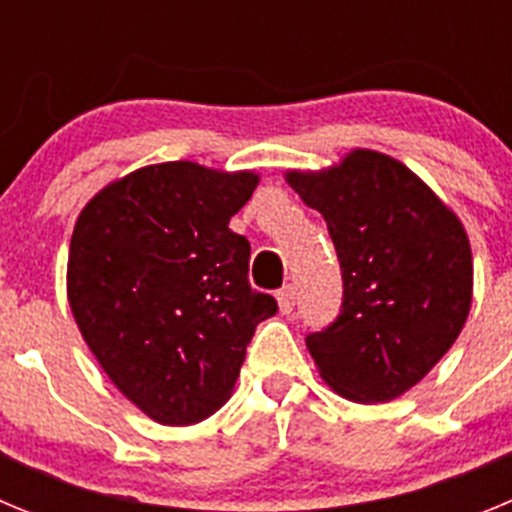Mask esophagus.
<instances>
[{"label": "esophagus", "instance_id": "esophagus-1", "mask_svg": "<svg viewBox=\"0 0 512 512\" xmlns=\"http://www.w3.org/2000/svg\"><path fill=\"white\" fill-rule=\"evenodd\" d=\"M277 300H279V310L284 312V315H289V312L295 310V300H297V289L292 287V284H287V287H282L277 292Z\"/></svg>", "mask_w": 512, "mask_h": 512}]
</instances>
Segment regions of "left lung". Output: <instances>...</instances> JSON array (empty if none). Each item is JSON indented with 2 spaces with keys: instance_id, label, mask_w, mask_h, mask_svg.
<instances>
[{
  "instance_id": "obj_1",
  "label": "left lung",
  "mask_w": 512,
  "mask_h": 512,
  "mask_svg": "<svg viewBox=\"0 0 512 512\" xmlns=\"http://www.w3.org/2000/svg\"><path fill=\"white\" fill-rule=\"evenodd\" d=\"M289 187L328 223L341 264L338 318L305 343L320 377L356 402H387L431 372L467 323L472 248L459 217L395 158L354 151Z\"/></svg>"
}]
</instances>
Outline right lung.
<instances>
[{
	"label": "right lung",
	"mask_w": 512,
	"mask_h": 512,
	"mask_svg": "<svg viewBox=\"0 0 512 512\" xmlns=\"http://www.w3.org/2000/svg\"><path fill=\"white\" fill-rule=\"evenodd\" d=\"M256 184L251 171L171 161L104 187L76 220V325L117 390L156 423L215 413L256 325L279 310L251 287V243L228 228Z\"/></svg>",
	"instance_id": "1"
}]
</instances>
